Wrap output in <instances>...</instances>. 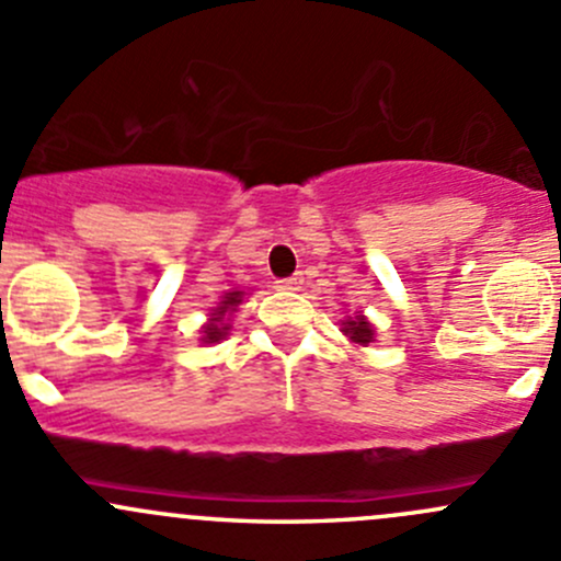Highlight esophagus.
Segmentation results:
<instances>
[{
  "mask_svg": "<svg viewBox=\"0 0 561 561\" xmlns=\"http://www.w3.org/2000/svg\"><path fill=\"white\" fill-rule=\"evenodd\" d=\"M301 285H304L301 276H287V279H279V282H276V290L293 293V290H301Z\"/></svg>",
  "mask_w": 561,
  "mask_h": 561,
  "instance_id": "esophagus-1",
  "label": "esophagus"
}]
</instances>
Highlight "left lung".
<instances>
[{"label": "left lung", "mask_w": 561, "mask_h": 561, "mask_svg": "<svg viewBox=\"0 0 561 561\" xmlns=\"http://www.w3.org/2000/svg\"><path fill=\"white\" fill-rule=\"evenodd\" d=\"M342 331L350 342L360 344V347L375 342V328H371V322L366 320L364 314H355V317H347V320H342Z\"/></svg>", "instance_id": "8db88e82"}]
</instances>
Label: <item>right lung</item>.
<instances>
[{
  "instance_id": "right-lung-1",
  "label": "right lung",
  "mask_w": 561,
  "mask_h": 561,
  "mask_svg": "<svg viewBox=\"0 0 561 561\" xmlns=\"http://www.w3.org/2000/svg\"><path fill=\"white\" fill-rule=\"evenodd\" d=\"M241 298H244V293L241 290H233V293H225L222 301L217 304V307L211 309V314H208V322L203 325V344H214V342H222L225 336H228L230 331V314L239 309Z\"/></svg>"
}]
</instances>
